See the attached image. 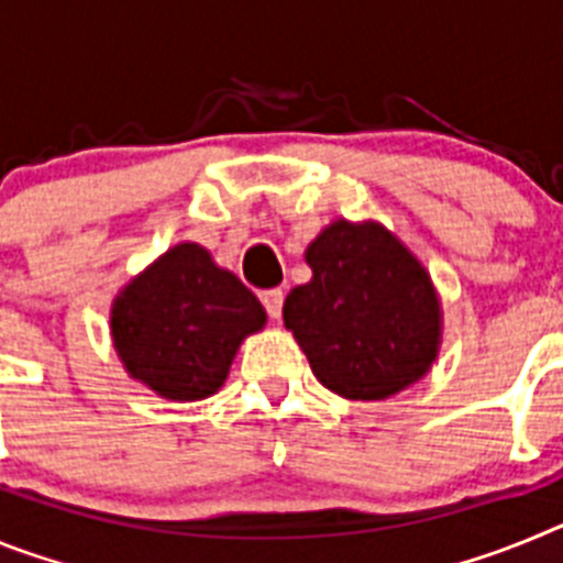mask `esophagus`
I'll use <instances>...</instances> for the list:
<instances>
[{
    "mask_svg": "<svg viewBox=\"0 0 563 563\" xmlns=\"http://www.w3.org/2000/svg\"><path fill=\"white\" fill-rule=\"evenodd\" d=\"M258 298H262V305H265L267 316H271V318L282 316V305H285V292L278 290V287H276V290H265Z\"/></svg>",
    "mask_w": 563,
    "mask_h": 563,
    "instance_id": "esophagus-1",
    "label": "esophagus"
}]
</instances>
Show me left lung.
I'll return each instance as SVG.
<instances>
[{
  "label": "left lung",
  "mask_w": 563,
  "mask_h": 563,
  "mask_svg": "<svg viewBox=\"0 0 563 563\" xmlns=\"http://www.w3.org/2000/svg\"><path fill=\"white\" fill-rule=\"evenodd\" d=\"M307 265L312 278L290 290L282 316L327 389L386 400L429 372L440 305L400 239L341 220L307 247Z\"/></svg>",
  "instance_id": "1"
}]
</instances>
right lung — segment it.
Returning a JSON list of instances; mask_svg holds the SVG:
<instances>
[{"label":"right lung","mask_w":563,"mask_h":563,"mask_svg":"<svg viewBox=\"0 0 563 563\" xmlns=\"http://www.w3.org/2000/svg\"><path fill=\"white\" fill-rule=\"evenodd\" d=\"M265 327L258 298L211 253L183 242L114 298V350L168 400H202L225 383L242 338Z\"/></svg>","instance_id":"right-lung-1"}]
</instances>
